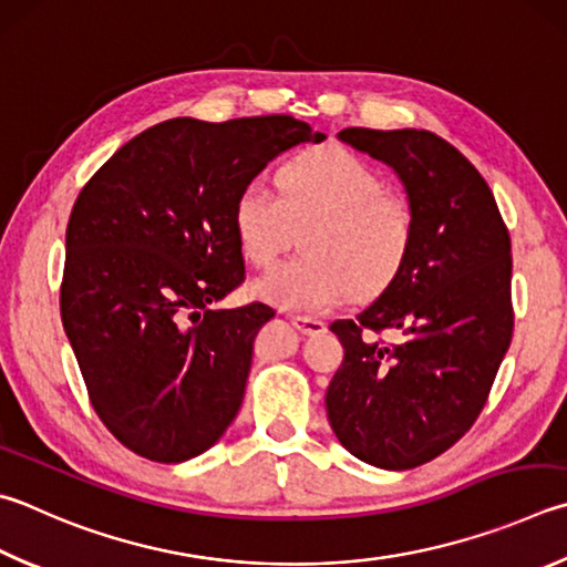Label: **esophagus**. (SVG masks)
<instances>
[{
	"label": "esophagus",
	"mask_w": 567,
	"mask_h": 567,
	"mask_svg": "<svg viewBox=\"0 0 567 567\" xmlns=\"http://www.w3.org/2000/svg\"><path fill=\"white\" fill-rule=\"evenodd\" d=\"M292 324L300 329L302 334L307 337H315V334H322L324 332V322H319L315 317H292Z\"/></svg>",
	"instance_id": "1"
}]
</instances>
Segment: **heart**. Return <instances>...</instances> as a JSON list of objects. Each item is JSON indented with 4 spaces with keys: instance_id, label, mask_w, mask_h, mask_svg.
Masks as SVG:
<instances>
[{
    "instance_id": "b5f03b06",
    "label": "heart",
    "mask_w": 567,
    "mask_h": 567,
    "mask_svg": "<svg viewBox=\"0 0 567 567\" xmlns=\"http://www.w3.org/2000/svg\"><path fill=\"white\" fill-rule=\"evenodd\" d=\"M240 250L272 265L302 228L305 255L257 277L252 290L280 310L322 312L349 295L372 297L404 265L414 220L382 176L339 146L305 151L280 168V193L262 178L243 185L233 205Z\"/></svg>"
}]
</instances>
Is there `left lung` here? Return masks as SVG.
<instances>
[{
    "label": "left lung",
    "instance_id": "8db88e82",
    "mask_svg": "<svg viewBox=\"0 0 567 567\" xmlns=\"http://www.w3.org/2000/svg\"><path fill=\"white\" fill-rule=\"evenodd\" d=\"M337 138L396 173L414 238L384 292L329 324L344 362L327 386V419L359 461L416 468L473 426L508 352L511 238L488 183L436 133L344 128ZM384 328L400 342L379 343Z\"/></svg>",
    "mask_w": 567,
    "mask_h": 567
}]
</instances>
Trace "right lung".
<instances>
[{"instance_id":"right-lung-1","label":"right lung","mask_w":567,"mask_h":567,"mask_svg":"<svg viewBox=\"0 0 567 567\" xmlns=\"http://www.w3.org/2000/svg\"><path fill=\"white\" fill-rule=\"evenodd\" d=\"M324 138L292 116H181L131 138L79 193L61 322L99 419L133 454L195 458L238 416L275 310H210L245 280L233 205L272 158Z\"/></svg>"}]
</instances>
